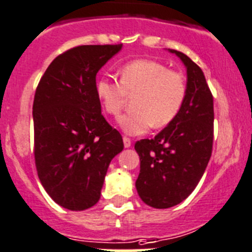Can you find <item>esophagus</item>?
I'll list each match as a JSON object with an SVG mask.
<instances>
[{"mask_svg": "<svg viewBox=\"0 0 252 252\" xmlns=\"http://www.w3.org/2000/svg\"><path fill=\"white\" fill-rule=\"evenodd\" d=\"M123 143H124V147H126V148H129L131 145V140L129 139V138H126V137L123 138Z\"/></svg>", "mask_w": 252, "mask_h": 252, "instance_id": "esophagus-1", "label": "esophagus"}]
</instances>
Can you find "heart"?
Returning <instances> with one entry per match:
<instances>
[{
  "instance_id": "b5f03b06",
  "label": "heart",
  "mask_w": 252,
  "mask_h": 252,
  "mask_svg": "<svg viewBox=\"0 0 252 252\" xmlns=\"http://www.w3.org/2000/svg\"><path fill=\"white\" fill-rule=\"evenodd\" d=\"M95 93L108 114L117 117L128 97H134L133 112L119 118V126L130 135L145 133L150 126L164 128L179 114L187 83L178 72L152 60H138L119 70V82L102 77L95 83Z\"/></svg>"
}]
</instances>
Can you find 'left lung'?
Here are the masks:
<instances>
[{"instance_id": "8db88e82", "label": "left lung", "mask_w": 252, "mask_h": 252, "mask_svg": "<svg viewBox=\"0 0 252 252\" xmlns=\"http://www.w3.org/2000/svg\"><path fill=\"white\" fill-rule=\"evenodd\" d=\"M187 68V95L176 118L154 139L135 143L140 199L155 209L182 203L196 188L208 166L214 139V100L203 70L187 55L169 49Z\"/></svg>"}]
</instances>
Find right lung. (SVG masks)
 Instances as JSON below:
<instances>
[{
	"mask_svg": "<svg viewBox=\"0 0 252 252\" xmlns=\"http://www.w3.org/2000/svg\"><path fill=\"white\" fill-rule=\"evenodd\" d=\"M122 46L68 49L52 61L37 86V174L47 194L68 210H86L98 203L108 166L124 148L121 133L103 117L95 93L98 70Z\"/></svg>",
	"mask_w": 252,
	"mask_h": 252,
	"instance_id": "right-lung-1",
	"label": "right lung"
}]
</instances>
